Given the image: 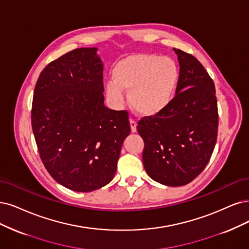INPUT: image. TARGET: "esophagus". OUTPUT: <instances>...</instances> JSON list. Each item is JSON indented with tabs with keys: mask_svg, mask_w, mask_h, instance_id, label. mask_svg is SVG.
<instances>
[{
	"mask_svg": "<svg viewBox=\"0 0 249 249\" xmlns=\"http://www.w3.org/2000/svg\"><path fill=\"white\" fill-rule=\"evenodd\" d=\"M130 127H131V132L132 133H134V132H136V122L134 121V120H132V119H130Z\"/></svg>",
	"mask_w": 249,
	"mask_h": 249,
	"instance_id": "1",
	"label": "esophagus"
}]
</instances>
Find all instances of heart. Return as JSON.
<instances>
[{"label": "heart", "instance_id": "obj_1", "mask_svg": "<svg viewBox=\"0 0 249 249\" xmlns=\"http://www.w3.org/2000/svg\"><path fill=\"white\" fill-rule=\"evenodd\" d=\"M113 81L106 83L107 100L116 107L125 104L123 91L134 112L154 117L166 109L176 95L179 70L170 57L135 54L119 61L113 69Z\"/></svg>", "mask_w": 249, "mask_h": 249}]
</instances>
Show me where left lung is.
<instances>
[{"instance_id":"obj_1","label":"left lung","mask_w":249,"mask_h":249,"mask_svg":"<svg viewBox=\"0 0 249 249\" xmlns=\"http://www.w3.org/2000/svg\"><path fill=\"white\" fill-rule=\"evenodd\" d=\"M179 82L171 104L162 113L142 118L143 167L155 181L187 185L203 171L214 150L218 114L214 83L193 55L173 48Z\"/></svg>"}]
</instances>
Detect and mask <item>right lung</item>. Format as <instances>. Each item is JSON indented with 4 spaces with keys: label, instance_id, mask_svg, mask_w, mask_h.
I'll return each mask as SVG.
<instances>
[{
    "label": "right lung",
    "instance_id": "1",
    "mask_svg": "<svg viewBox=\"0 0 249 249\" xmlns=\"http://www.w3.org/2000/svg\"><path fill=\"white\" fill-rule=\"evenodd\" d=\"M97 48H78L46 67L35 87L32 127L41 160L61 186L91 192L113 179L126 110L105 106L104 62Z\"/></svg>",
    "mask_w": 249,
    "mask_h": 249
}]
</instances>
